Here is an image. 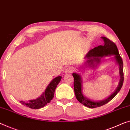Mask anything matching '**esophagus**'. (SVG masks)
Instances as JSON below:
<instances>
[{"label": "esophagus", "instance_id": "34e87169", "mask_svg": "<svg viewBox=\"0 0 130 130\" xmlns=\"http://www.w3.org/2000/svg\"><path fill=\"white\" fill-rule=\"evenodd\" d=\"M65 73H72L73 72V69L71 67H68L65 68Z\"/></svg>", "mask_w": 130, "mask_h": 130}]
</instances>
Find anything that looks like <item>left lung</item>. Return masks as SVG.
I'll return each instance as SVG.
<instances>
[{"mask_svg": "<svg viewBox=\"0 0 130 130\" xmlns=\"http://www.w3.org/2000/svg\"><path fill=\"white\" fill-rule=\"evenodd\" d=\"M101 38L103 39V40L104 41V44L103 46L100 45V46L94 47V48L89 51V52L86 54L85 57L86 58L88 59L86 63L90 65L94 64V62H96V63H99L100 62V59L101 57L107 56V55H115V59H116L117 62L118 63L119 65V73H120V80L118 87H117L114 93L111 95L109 97H108L106 100H104V101H102L95 102L88 100L83 95V93H82V79L80 75L77 73H73L72 74L74 78L73 86L76 99L81 104L90 108H95L101 106L109 102L120 91L121 87H122L123 82H124L123 62L122 58H121L120 54H119L116 45L115 44L114 42H113L112 41H111L107 38H105V37H102Z\"/></svg>", "mask_w": 130, "mask_h": 130, "instance_id": "1", "label": "left lung"}]
</instances>
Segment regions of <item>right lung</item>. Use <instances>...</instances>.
Masks as SVG:
<instances>
[{
    "mask_svg": "<svg viewBox=\"0 0 130 130\" xmlns=\"http://www.w3.org/2000/svg\"><path fill=\"white\" fill-rule=\"evenodd\" d=\"M61 77V76H58L53 79L51 82L50 84L47 86L45 91L39 98L36 99V100L29 101L28 102L20 101L21 104H22L24 106H28V108L35 109L44 107L47 104L50 102L51 100L54 97L55 90L58 84L60 82Z\"/></svg>",
    "mask_w": 130,
    "mask_h": 130,
    "instance_id": "1",
    "label": "right lung"
}]
</instances>
